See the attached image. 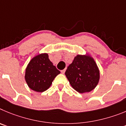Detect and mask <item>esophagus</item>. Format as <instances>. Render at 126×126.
<instances>
[{
	"label": "esophagus",
	"mask_w": 126,
	"mask_h": 126,
	"mask_svg": "<svg viewBox=\"0 0 126 126\" xmlns=\"http://www.w3.org/2000/svg\"><path fill=\"white\" fill-rule=\"evenodd\" d=\"M65 71H66V70H65V69H64V70H62V71H61V72H62V73H63V74H64V73H65Z\"/></svg>",
	"instance_id": "1"
}]
</instances>
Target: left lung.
<instances>
[{"mask_svg": "<svg viewBox=\"0 0 126 126\" xmlns=\"http://www.w3.org/2000/svg\"><path fill=\"white\" fill-rule=\"evenodd\" d=\"M65 75L70 85L80 94L90 92L97 87L100 71L95 61L88 53L77 55L68 66Z\"/></svg>", "mask_w": 126, "mask_h": 126, "instance_id": "1", "label": "left lung"}]
</instances>
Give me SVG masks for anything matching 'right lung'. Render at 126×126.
<instances>
[{"label": "right lung", "mask_w": 126, "mask_h": 126, "mask_svg": "<svg viewBox=\"0 0 126 126\" xmlns=\"http://www.w3.org/2000/svg\"><path fill=\"white\" fill-rule=\"evenodd\" d=\"M60 73L49 60L48 54L41 53L30 60L25 71V80L28 87L37 92H43L51 85L55 77Z\"/></svg>", "instance_id": "add662e5"}]
</instances>
